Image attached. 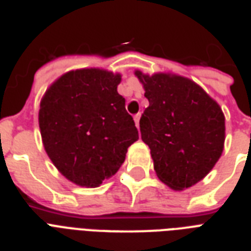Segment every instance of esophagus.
Here are the masks:
<instances>
[{
	"label": "esophagus",
	"instance_id": "34e87169",
	"mask_svg": "<svg viewBox=\"0 0 251 251\" xmlns=\"http://www.w3.org/2000/svg\"><path fill=\"white\" fill-rule=\"evenodd\" d=\"M139 120H141V113H138L134 116V121H135V125H137V127H139Z\"/></svg>",
	"mask_w": 251,
	"mask_h": 251
}]
</instances>
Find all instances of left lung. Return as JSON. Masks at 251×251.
<instances>
[{
	"label": "left lung",
	"mask_w": 251,
	"mask_h": 251,
	"mask_svg": "<svg viewBox=\"0 0 251 251\" xmlns=\"http://www.w3.org/2000/svg\"><path fill=\"white\" fill-rule=\"evenodd\" d=\"M139 79L150 105L142 114V141L151 150L161 182L185 190L206 177L224 150L226 117L222 108L194 80L171 73Z\"/></svg>",
	"instance_id": "left-lung-1"
}]
</instances>
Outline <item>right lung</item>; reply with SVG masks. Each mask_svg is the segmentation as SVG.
I'll list each match as a JSON object with an SVG mask.
<instances>
[{"label":"right lung","instance_id":"right-lung-1","mask_svg":"<svg viewBox=\"0 0 251 251\" xmlns=\"http://www.w3.org/2000/svg\"><path fill=\"white\" fill-rule=\"evenodd\" d=\"M120 82L118 73L78 69L57 78L41 99L39 127L45 152L78 186L98 187L116 175L139 138L117 92Z\"/></svg>","mask_w":251,"mask_h":251}]
</instances>
